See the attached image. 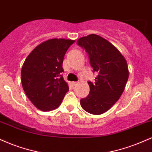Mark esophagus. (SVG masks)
<instances>
[{
  "label": "esophagus",
  "instance_id": "esophagus-1",
  "mask_svg": "<svg viewBox=\"0 0 152 152\" xmlns=\"http://www.w3.org/2000/svg\"><path fill=\"white\" fill-rule=\"evenodd\" d=\"M72 85H73V86H76V85H77V82H75V81L72 82Z\"/></svg>",
  "mask_w": 152,
  "mask_h": 152
}]
</instances>
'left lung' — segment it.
<instances>
[{
  "instance_id": "1",
  "label": "left lung",
  "mask_w": 152,
  "mask_h": 152,
  "mask_svg": "<svg viewBox=\"0 0 152 152\" xmlns=\"http://www.w3.org/2000/svg\"><path fill=\"white\" fill-rule=\"evenodd\" d=\"M78 46L88 54L94 72L98 73L94 83L88 81L90 93L82 98L84 110L93 115L105 113L118 101L129 77L127 61L114 45L97 34L79 38Z\"/></svg>"
}]
</instances>
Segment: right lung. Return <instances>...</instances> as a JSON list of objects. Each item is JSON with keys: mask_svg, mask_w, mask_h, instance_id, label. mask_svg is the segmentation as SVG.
<instances>
[{"mask_svg": "<svg viewBox=\"0 0 152 152\" xmlns=\"http://www.w3.org/2000/svg\"><path fill=\"white\" fill-rule=\"evenodd\" d=\"M74 40L51 39L36 47L27 56L21 70V81L27 98L37 108H57L69 91L62 64Z\"/></svg>", "mask_w": 152, "mask_h": 152, "instance_id": "obj_1", "label": "right lung"}]
</instances>
